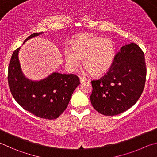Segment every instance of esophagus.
<instances>
[{"instance_id": "34e87169", "label": "esophagus", "mask_w": 157, "mask_h": 157, "mask_svg": "<svg viewBox=\"0 0 157 157\" xmlns=\"http://www.w3.org/2000/svg\"><path fill=\"white\" fill-rule=\"evenodd\" d=\"M86 81H87V78H85V77H80V82H81V83H83V82Z\"/></svg>"}]
</instances>
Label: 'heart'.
Segmentation results:
<instances>
[{"mask_svg":"<svg viewBox=\"0 0 157 157\" xmlns=\"http://www.w3.org/2000/svg\"><path fill=\"white\" fill-rule=\"evenodd\" d=\"M66 65L70 70H76L81 65V59L87 70L94 75L106 72L114 61L115 49L113 41L92 34L77 36L71 49L64 52Z\"/></svg>","mask_w":157,"mask_h":157,"instance_id":"obj_1","label":"heart"}]
</instances>
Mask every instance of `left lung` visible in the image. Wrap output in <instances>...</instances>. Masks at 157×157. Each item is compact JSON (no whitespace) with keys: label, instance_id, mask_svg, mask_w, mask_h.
<instances>
[{"label":"left lung","instance_id":"left-lung-1","mask_svg":"<svg viewBox=\"0 0 157 157\" xmlns=\"http://www.w3.org/2000/svg\"><path fill=\"white\" fill-rule=\"evenodd\" d=\"M146 71L144 53L139 45L131 43L121 47L108 71L91 81L92 106L105 116L126 111L141 97Z\"/></svg>","mask_w":157,"mask_h":157}]
</instances>
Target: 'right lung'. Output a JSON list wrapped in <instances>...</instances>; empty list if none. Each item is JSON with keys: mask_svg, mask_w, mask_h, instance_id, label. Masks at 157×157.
<instances>
[{"mask_svg": "<svg viewBox=\"0 0 157 157\" xmlns=\"http://www.w3.org/2000/svg\"><path fill=\"white\" fill-rule=\"evenodd\" d=\"M42 34L34 33L24 43ZM20 48L13 51L8 67V83L13 97L24 109L35 116L57 119L67 108L74 90L80 84L79 78L72 74L54 72L43 80H29L22 72L18 60Z\"/></svg>", "mask_w": 157, "mask_h": 157, "instance_id": "obj_1", "label": "right lung"}]
</instances>
